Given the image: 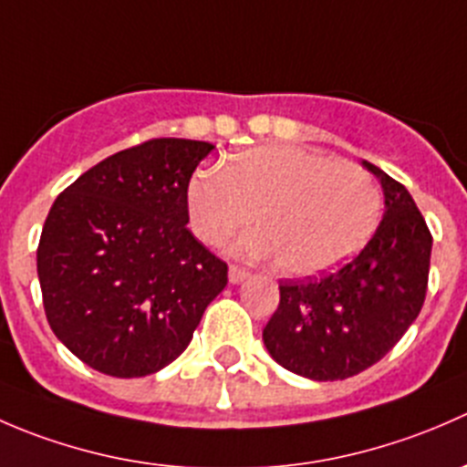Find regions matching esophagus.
Listing matches in <instances>:
<instances>
[{"label": "esophagus", "instance_id": "34e87169", "mask_svg": "<svg viewBox=\"0 0 467 467\" xmlns=\"http://www.w3.org/2000/svg\"><path fill=\"white\" fill-rule=\"evenodd\" d=\"M228 277H230V282H233V285H239V282L246 280L248 271L244 266H239V264H230Z\"/></svg>", "mask_w": 467, "mask_h": 467}]
</instances>
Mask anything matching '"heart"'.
Here are the masks:
<instances>
[{"mask_svg":"<svg viewBox=\"0 0 467 467\" xmlns=\"http://www.w3.org/2000/svg\"><path fill=\"white\" fill-rule=\"evenodd\" d=\"M192 230L216 246L253 223L239 244L253 257L275 255L294 277L341 266L368 242L379 221L375 178L348 160L291 144H262L225 167H203L187 185Z\"/></svg>","mask_w":467,"mask_h":467,"instance_id":"heart-1","label":"heart"}]
</instances>
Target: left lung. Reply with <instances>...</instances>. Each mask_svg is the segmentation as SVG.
<instances>
[{
	"label": "left lung",
	"instance_id": "1",
	"mask_svg": "<svg viewBox=\"0 0 467 467\" xmlns=\"http://www.w3.org/2000/svg\"><path fill=\"white\" fill-rule=\"evenodd\" d=\"M384 187V219L341 268L280 282L264 346L286 370L346 379L378 364L418 318L427 296L431 233L402 182L364 162Z\"/></svg>",
	"mask_w": 467,
	"mask_h": 467
}]
</instances>
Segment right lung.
I'll use <instances>...</instances> for the list:
<instances>
[{
	"label": "right lung",
	"mask_w": 467,
	"mask_h": 467,
	"mask_svg": "<svg viewBox=\"0 0 467 467\" xmlns=\"http://www.w3.org/2000/svg\"><path fill=\"white\" fill-rule=\"evenodd\" d=\"M212 149L146 140L94 164L51 205L37 244L42 305L89 368L158 373L228 285V264L187 228V185Z\"/></svg>",
	"instance_id": "add662e5"
}]
</instances>
